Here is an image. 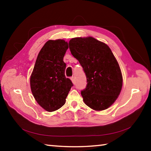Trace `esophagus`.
<instances>
[{
  "label": "esophagus",
  "instance_id": "1",
  "mask_svg": "<svg viewBox=\"0 0 151 151\" xmlns=\"http://www.w3.org/2000/svg\"><path fill=\"white\" fill-rule=\"evenodd\" d=\"M70 79H71V81H72V82H73V84H75L76 83V79H75V77L74 76H73L72 77L70 78Z\"/></svg>",
  "mask_w": 151,
  "mask_h": 151
}]
</instances>
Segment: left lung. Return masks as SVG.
Segmentation results:
<instances>
[{"instance_id":"obj_1","label":"left lung","mask_w":151,"mask_h":151,"mask_svg":"<svg viewBox=\"0 0 151 151\" xmlns=\"http://www.w3.org/2000/svg\"><path fill=\"white\" fill-rule=\"evenodd\" d=\"M68 45L86 75L87 84L81 91L85 103L96 111L108 109L122 86L121 71L111 50L93 37L74 38Z\"/></svg>"}]
</instances>
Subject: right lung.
<instances>
[{
  "label": "right lung",
  "mask_w": 151,
  "mask_h": 151,
  "mask_svg": "<svg viewBox=\"0 0 151 151\" xmlns=\"http://www.w3.org/2000/svg\"><path fill=\"white\" fill-rule=\"evenodd\" d=\"M68 48L64 40H50L38 55L30 76V88L35 100L48 112L57 111L65 104L73 84L66 78L63 58Z\"/></svg>",
  "instance_id": "1"
}]
</instances>
